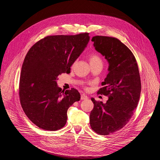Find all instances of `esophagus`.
<instances>
[{"instance_id": "34e87169", "label": "esophagus", "mask_w": 160, "mask_h": 160, "mask_svg": "<svg viewBox=\"0 0 160 160\" xmlns=\"http://www.w3.org/2000/svg\"><path fill=\"white\" fill-rule=\"evenodd\" d=\"M88 99V97L85 94H81V100H85V99Z\"/></svg>"}]
</instances>
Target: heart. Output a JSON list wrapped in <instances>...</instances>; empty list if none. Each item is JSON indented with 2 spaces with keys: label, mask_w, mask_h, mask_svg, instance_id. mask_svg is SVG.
Segmentation results:
<instances>
[{
  "label": "heart",
  "mask_w": 160,
  "mask_h": 160,
  "mask_svg": "<svg viewBox=\"0 0 160 160\" xmlns=\"http://www.w3.org/2000/svg\"><path fill=\"white\" fill-rule=\"evenodd\" d=\"M89 59L91 64L102 63V60L100 55L98 53H91L89 56Z\"/></svg>",
  "instance_id": "heart-1"
}]
</instances>
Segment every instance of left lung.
Masks as SVG:
<instances>
[{
  "label": "left lung",
  "instance_id": "1",
  "mask_svg": "<svg viewBox=\"0 0 160 160\" xmlns=\"http://www.w3.org/2000/svg\"><path fill=\"white\" fill-rule=\"evenodd\" d=\"M95 49L109 62V72L97 93L109 97L105 104L91 98L94 104L90 113L91 129L108 135L125 126L133 115L141 93V79L133 52L118 38L95 36Z\"/></svg>",
  "mask_w": 160,
  "mask_h": 160
}]
</instances>
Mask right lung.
<instances>
[{"label":"right lung","mask_w":160,"mask_h":160,"mask_svg":"<svg viewBox=\"0 0 160 160\" xmlns=\"http://www.w3.org/2000/svg\"><path fill=\"white\" fill-rule=\"evenodd\" d=\"M89 34L47 36L27 53L19 81V99L28 118L39 128L56 131L63 128L67 110L80 100L78 91H62L56 81L63 72L69 73L89 41Z\"/></svg>","instance_id":"right-lung-1"}]
</instances>
